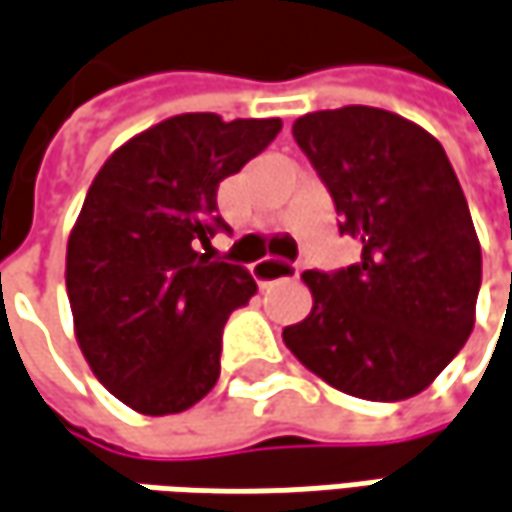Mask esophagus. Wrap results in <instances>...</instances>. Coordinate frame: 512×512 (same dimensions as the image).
Segmentation results:
<instances>
[{
  "label": "esophagus",
  "mask_w": 512,
  "mask_h": 512,
  "mask_svg": "<svg viewBox=\"0 0 512 512\" xmlns=\"http://www.w3.org/2000/svg\"><path fill=\"white\" fill-rule=\"evenodd\" d=\"M252 275H255L260 286H269L275 280L295 278L298 275V266H292L286 260H278V257H263V260H257L255 266H252Z\"/></svg>",
  "instance_id": "esophagus-1"
}]
</instances>
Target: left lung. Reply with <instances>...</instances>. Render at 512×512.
I'll use <instances>...</instances> for the list:
<instances>
[{
	"label": "left lung",
	"instance_id": "obj_1",
	"mask_svg": "<svg viewBox=\"0 0 512 512\" xmlns=\"http://www.w3.org/2000/svg\"><path fill=\"white\" fill-rule=\"evenodd\" d=\"M292 134L361 260L300 275L312 312L283 329V344L346 395H418L476 323L481 246L456 171L430 131L384 108L303 114Z\"/></svg>",
	"mask_w": 512,
	"mask_h": 512
}]
</instances>
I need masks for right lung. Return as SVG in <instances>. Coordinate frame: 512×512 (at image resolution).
I'll use <instances>...</instances> for the list:
<instances>
[{
	"label": "right lung",
	"mask_w": 512,
	"mask_h": 512,
	"mask_svg": "<svg viewBox=\"0 0 512 512\" xmlns=\"http://www.w3.org/2000/svg\"><path fill=\"white\" fill-rule=\"evenodd\" d=\"M280 125L177 114L97 171L68 237L65 286L79 349L125 407L171 415L217 384L223 326L257 292L243 266L209 257V240L226 229L217 189Z\"/></svg>",
	"instance_id": "obj_1"
}]
</instances>
